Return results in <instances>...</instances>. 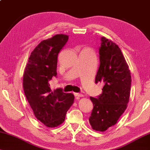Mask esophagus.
Segmentation results:
<instances>
[{
  "label": "esophagus",
  "mask_w": 150,
  "mask_h": 150,
  "mask_svg": "<svg viewBox=\"0 0 150 150\" xmlns=\"http://www.w3.org/2000/svg\"><path fill=\"white\" fill-rule=\"evenodd\" d=\"M74 96H76V98L77 99L79 98L80 97H82L83 96V94H80V93H74Z\"/></svg>",
  "instance_id": "obj_1"
}]
</instances>
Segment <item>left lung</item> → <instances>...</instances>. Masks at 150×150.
I'll list each match as a JSON object with an SVG mask.
<instances>
[{
  "label": "left lung",
  "mask_w": 150,
  "mask_h": 150,
  "mask_svg": "<svg viewBox=\"0 0 150 150\" xmlns=\"http://www.w3.org/2000/svg\"><path fill=\"white\" fill-rule=\"evenodd\" d=\"M99 47V66L95 82L104 84L97 98L90 97L93 109L89 122L94 130L105 131L117 123L129 100L131 76L121 50L105 37Z\"/></svg>",
  "instance_id": "1"
}]
</instances>
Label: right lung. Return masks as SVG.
Returning a JSON list of instances; mask_svg holds the SVG:
<instances>
[{
  "instance_id": "obj_1",
  "label": "right lung",
  "mask_w": 150,
  "mask_h": 150,
  "mask_svg": "<svg viewBox=\"0 0 150 150\" xmlns=\"http://www.w3.org/2000/svg\"><path fill=\"white\" fill-rule=\"evenodd\" d=\"M68 35L57 34L43 40L31 53L23 79L24 93L39 121L48 127H55L65 120L74 96L62 88L52 91L49 81L57 75V56Z\"/></svg>"
}]
</instances>
